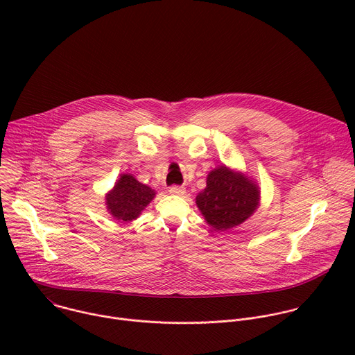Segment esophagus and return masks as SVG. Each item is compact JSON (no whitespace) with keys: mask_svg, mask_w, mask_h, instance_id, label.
Segmentation results:
<instances>
[{"mask_svg":"<svg viewBox=\"0 0 355 355\" xmlns=\"http://www.w3.org/2000/svg\"><path fill=\"white\" fill-rule=\"evenodd\" d=\"M168 192L173 193V195H184L185 193V188L184 187H178V185H173V187H170Z\"/></svg>","mask_w":355,"mask_h":355,"instance_id":"34e87169","label":"esophagus"}]
</instances>
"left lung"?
I'll return each instance as SVG.
<instances>
[{
	"instance_id": "obj_1",
	"label": "left lung",
	"mask_w": 355,
	"mask_h": 355,
	"mask_svg": "<svg viewBox=\"0 0 355 355\" xmlns=\"http://www.w3.org/2000/svg\"><path fill=\"white\" fill-rule=\"evenodd\" d=\"M259 199L256 184L222 166L209 173L207 188L196 196V205L215 230H226L251 216Z\"/></svg>"
}]
</instances>
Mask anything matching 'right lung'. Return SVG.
Wrapping results in <instances>:
<instances>
[{"label": "right lung", "instance_id": "add662e5", "mask_svg": "<svg viewBox=\"0 0 355 355\" xmlns=\"http://www.w3.org/2000/svg\"><path fill=\"white\" fill-rule=\"evenodd\" d=\"M155 195L156 192L153 189L139 182L135 177L123 174L107 196L108 211L116 220H133L148 205Z\"/></svg>", "mask_w": 355, "mask_h": 355}]
</instances>
